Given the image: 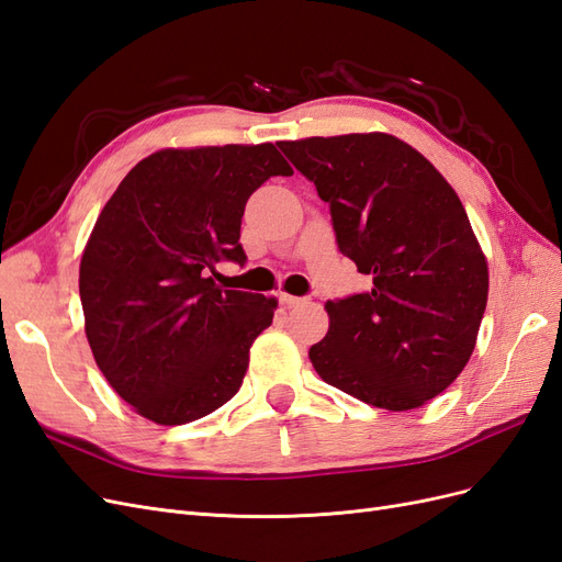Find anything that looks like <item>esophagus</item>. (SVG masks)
Segmentation results:
<instances>
[{"label": "esophagus", "instance_id": "obj_1", "mask_svg": "<svg viewBox=\"0 0 562 562\" xmlns=\"http://www.w3.org/2000/svg\"><path fill=\"white\" fill-rule=\"evenodd\" d=\"M279 300H281V304H285V307H300V304H304L307 300L304 297H295V295H285V293H281L279 295Z\"/></svg>", "mask_w": 562, "mask_h": 562}]
</instances>
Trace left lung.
Returning a JSON list of instances; mask_svg holds the SVG:
<instances>
[{
	"label": "left lung",
	"instance_id": "left-lung-1",
	"mask_svg": "<svg viewBox=\"0 0 562 562\" xmlns=\"http://www.w3.org/2000/svg\"><path fill=\"white\" fill-rule=\"evenodd\" d=\"M330 206L337 248L372 288L326 304L310 349L323 382L413 411L464 370L487 304V262L462 201L417 149L386 133L279 143Z\"/></svg>",
	"mask_w": 562,
	"mask_h": 562
}]
</instances>
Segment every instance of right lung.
Masks as SVG:
<instances>
[{"instance_id":"add662e5","label":"right lung","mask_w":562,"mask_h":562,"mask_svg":"<svg viewBox=\"0 0 562 562\" xmlns=\"http://www.w3.org/2000/svg\"><path fill=\"white\" fill-rule=\"evenodd\" d=\"M271 176H293L271 143L161 149L100 213L79 267L83 321L100 372L138 415L173 427L239 391L277 300L211 274L246 265L244 209Z\"/></svg>"}]
</instances>
